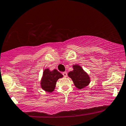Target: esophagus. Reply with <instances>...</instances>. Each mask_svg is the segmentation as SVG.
<instances>
[{
	"mask_svg": "<svg viewBox=\"0 0 126 126\" xmlns=\"http://www.w3.org/2000/svg\"><path fill=\"white\" fill-rule=\"evenodd\" d=\"M62 74H63V76H64V77H67V72H63V73H62Z\"/></svg>",
	"mask_w": 126,
	"mask_h": 126,
	"instance_id": "esophagus-1",
	"label": "esophagus"
}]
</instances>
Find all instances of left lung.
Segmentation results:
<instances>
[{
	"instance_id": "1",
	"label": "left lung",
	"mask_w": 126,
	"mask_h": 126,
	"mask_svg": "<svg viewBox=\"0 0 126 126\" xmlns=\"http://www.w3.org/2000/svg\"><path fill=\"white\" fill-rule=\"evenodd\" d=\"M73 70L68 73V76L73 80L74 85L78 89H82L89 84L90 78L81 66L78 64L73 66Z\"/></svg>"
}]
</instances>
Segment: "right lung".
<instances>
[{"label":"right lung","mask_w":126,"mask_h":126,"mask_svg":"<svg viewBox=\"0 0 126 126\" xmlns=\"http://www.w3.org/2000/svg\"><path fill=\"white\" fill-rule=\"evenodd\" d=\"M62 77L63 75L56 69L52 71H50L48 69H45L41 80V88L47 92H53L56 87L57 80Z\"/></svg>","instance_id":"add662e5"}]
</instances>
